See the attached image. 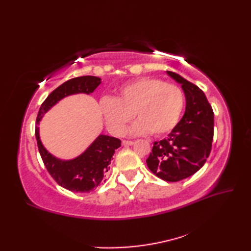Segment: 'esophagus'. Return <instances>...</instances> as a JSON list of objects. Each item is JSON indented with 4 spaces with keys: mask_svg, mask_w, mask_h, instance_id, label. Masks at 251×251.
Here are the masks:
<instances>
[{
    "mask_svg": "<svg viewBox=\"0 0 251 251\" xmlns=\"http://www.w3.org/2000/svg\"><path fill=\"white\" fill-rule=\"evenodd\" d=\"M122 145H123V146H132V145H134V141H130V140H123V141H122Z\"/></svg>",
    "mask_w": 251,
    "mask_h": 251,
    "instance_id": "34e87169",
    "label": "esophagus"
}]
</instances>
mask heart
Instances as JSON below:
<instances>
[{
  "label": "heart",
  "mask_w": 251,
  "mask_h": 251,
  "mask_svg": "<svg viewBox=\"0 0 251 251\" xmlns=\"http://www.w3.org/2000/svg\"><path fill=\"white\" fill-rule=\"evenodd\" d=\"M183 108L182 89L155 77L134 79L121 86L114 98L100 101L106 127L114 135L123 134L134 115L138 121L129 127L130 135L166 134L177 125Z\"/></svg>",
  "instance_id": "b5f03b06"
}]
</instances>
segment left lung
I'll list each match as a JSON object with an SVG mask.
<instances>
[{
    "instance_id": "left-lung-1",
    "label": "left lung",
    "mask_w": 251,
    "mask_h": 251,
    "mask_svg": "<svg viewBox=\"0 0 251 251\" xmlns=\"http://www.w3.org/2000/svg\"><path fill=\"white\" fill-rule=\"evenodd\" d=\"M181 84L185 95V112L166 139L155 141L147 159L151 172L162 180L177 182L204 166L214 138V111L204 92L179 74L167 71Z\"/></svg>"
}]
</instances>
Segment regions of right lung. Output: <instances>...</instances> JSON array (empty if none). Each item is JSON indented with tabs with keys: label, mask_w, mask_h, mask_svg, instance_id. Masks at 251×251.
I'll return each mask as SVG.
<instances>
[{
	"label": "right lung",
	"mask_w": 251,
	"mask_h": 251,
	"mask_svg": "<svg viewBox=\"0 0 251 251\" xmlns=\"http://www.w3.org/2000/svg\"><path fill=\"white\" fill-rule=\"evenodd\" d=\"M101 83L97 76L86 75L69 79L49 95L42 103L36 117L35 137L39 152L47 172L62 188L72 192L88 193L97 188L104 174L110 169L109 165L115 150L121 147V140L106 135H99L81 155L63 161L55 157L42 145L39 134V124L42 117L58 101L75 94H92Z\"/></svg>",
	"instance_id": "obj_1"
}]
</instances>
